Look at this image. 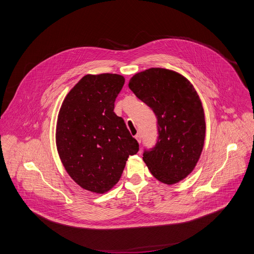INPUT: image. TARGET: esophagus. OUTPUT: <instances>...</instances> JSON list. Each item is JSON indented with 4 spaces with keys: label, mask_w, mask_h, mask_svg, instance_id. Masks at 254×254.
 Returning <instances> with one entry per match:
<instances>
[{
    "label": "esophagus",
    "mask_w": 254,
    "mask_h": 254,
    "mask_svg": "<svg viewBox=\"0 0 254 254\" xmlns=\"http://www.w3.org/2000/svg\"><path fill=\"white\" fill-rule=\"evenodd\" d=\"M134 137H135V139L137 140V142H138V143H140V141H141V136H140V133H136V134L134 135Z\"/></svg>",
    "instance_id": "34e87169"
}]
</instances>
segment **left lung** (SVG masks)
<instances>
[{
    "label": "left lung",
    "mask_w": 254,
    "mask_h": 254,
    "mask_svg": "<svg viewBox=\"0 0 254 254\" xmlns=\"http://www.w3.org/2000/svg\"><path fill=\"white\" fill-rule=\"evenodd\" d=\"M128 87L158 119L159 139L143 162L160 182L179 183L193 172L204 147L205 115L196 89L179 72L160 67L135 73Z\"/></svg>",
    "instance_id": "1"
}]
</instances>
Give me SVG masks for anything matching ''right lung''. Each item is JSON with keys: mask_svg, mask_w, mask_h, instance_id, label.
I'll return each mask as SVG.
<instances>
[{"mask_svg": "<svg viewBox=\"0 0 254 254\" xmlns=\"http://www.w3.org/2000/svg\"><path fill=\"white\" fill-rule=\"evenodd\" d=\"M120 74H86L66 94L57 117L56 147L71 179L96 194L112 190L138 143L115 112Z\"/></svg>", "mask_w": 254, "mask_h": 254, "instance_id": "right-lung-1", "label": "right lung"}]
</instances>
